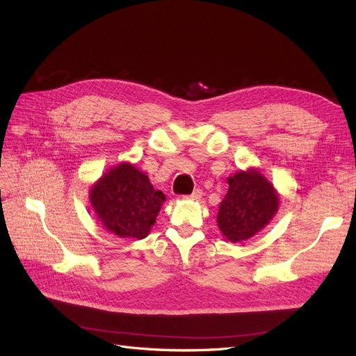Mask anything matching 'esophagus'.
Wrapping results in <instances>:
<instances>
[{
    "label": "esophagus",
    "instance_id": "1",
    "mask_svg": "<svg viewBox=\"0 0 356 356\" xmlns=\"http://www.w3.org/2000/svg\"><path fill=\"white\" fill-rule=\"evenodd\" d=\"M200 197H202V190L200 188H195L191 194L186 195V199H188V200H199Z\"/></svg>",
    "mask_w": 356,
    "mask_h": 356
}]
</instances>
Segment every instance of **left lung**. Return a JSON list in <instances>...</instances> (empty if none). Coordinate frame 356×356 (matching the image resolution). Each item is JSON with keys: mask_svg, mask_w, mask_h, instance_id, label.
Masks as SVG:
<instances>
[{"mask_svg": "<svg viewBox=\"0 0 356 356\" xmlns=\"http://www.w3.org/2000/svg\"><path fill=\"white\" fill-rule=\"evenodd\" d=\"M229 188L220 202L218 227L232 243L259 232L278 209L274 187L259 172H237L228 178Z\"/></svg>", "mask_w": 356, "mask_h": 356, "instance_id": "8db88e82", "label": "left lung"}]
</instances>
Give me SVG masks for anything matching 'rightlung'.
<instances>
[{
  "mask_svg": "<svg viewBox=\"0 0 356 356\" xmlns=\"http://www.w3.org/2000/svg\"><path fill=\"white\" fill-rule=\"evenodd\" d=\"M91 204L103 227L122 238H144L156 222L165 194L128 163L108 170L91 190Z\"/></svg>",
  "mask_w": 356,
  "mask_h": 356,
  "instance_id": "right-lung-1",
  "label": "right lung"
}]
</instances>
